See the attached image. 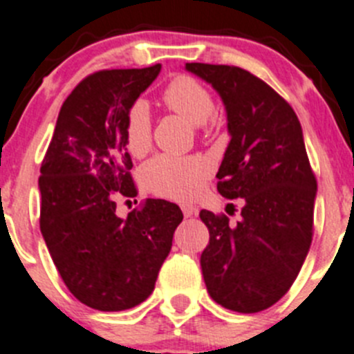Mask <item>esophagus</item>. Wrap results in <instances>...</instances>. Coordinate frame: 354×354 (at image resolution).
Returning a JSON list of instances; mask_svg holds the SVG:
<instances>
[{"mask_svg":"<svg viewBox=\"0 0 354 354\" xmlns=\"http://www.w3.org/2000/svg\"><path fill=\"white\" fill-rule=\"evenodd\" d=\"M180 209H183L184 216H186V217H191V216H196V207L189 205V203H184V205H183V207H180Z\"/></svg>","mask_w":354,"mask_h":354,"instance_id":"1","label":"esophagus"}]
</instances>
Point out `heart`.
I'll return each mask as SVG.
<instances>
[{
	"mask_svg": "<svg viewBox=\"0 0 354 354\" xmlns=\"http://www.w3.org/2000/svg\"><path fill=\"white\" fill-rule=\"evenodd\" d=\"M161 100L168 110L207 131L214 122V96L209 87L191 75H175L165 86ZM126 149L142 158L152 145V119L147 103L137 100L126 112ZM214 165L202 154H158L142 167V180L156 194L174 200H193L212 177Z\"/></svg>",
	"mask_w": 354,
	"mask_h": 354,
	"instance_id": "obj_1",
	"label": "heart"
}]
</instances>
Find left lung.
I'll use <instances>...</instances> for the list:
<instances>
[{"instance_id":"8db88e82","label":"left lung","mask_w":354,"mask_h":354,"mask_svg":"<svg viewBox=\"0 0 354 354\" xmlns=\"http://www.w3.org/2000/svg\"><path fill=\"white\" fill-rule=\"evenodd\" d=\"M186 68L225 102L232 140L217 191L244 205L236 225L225 214L200 212L210 235L200 258L207 291L226 309L259 313L288 293L313 242L317 183L302 126L290 103L251 71L205 63Z\"/></svg>"}]
</instances>
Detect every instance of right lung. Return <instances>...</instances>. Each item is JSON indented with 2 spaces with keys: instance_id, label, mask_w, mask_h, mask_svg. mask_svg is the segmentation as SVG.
Here are the masks:
<instances>
[{
  "instance_id": "1",
  "label": "right lung",
  "mask_w": 354,
  "mask_h": 354,
  "mask_svg": "<svg viewBox=\"0 0 354 354\" xmlns=\"http://www.w3.org/2000/svg\"><path fill=\"white\" fill-rule=\"evenodd\" d=\"M160 70H100L80 80L41 161V235L63 283L91 309L113 313L144 302L183 221L179 205L167 200H144L126 219L115 214V200L138 194L126 112Z\"/></svg>"
}]
</instances>
